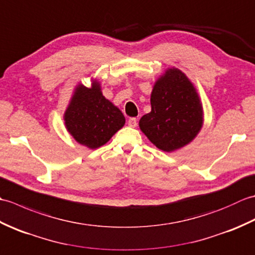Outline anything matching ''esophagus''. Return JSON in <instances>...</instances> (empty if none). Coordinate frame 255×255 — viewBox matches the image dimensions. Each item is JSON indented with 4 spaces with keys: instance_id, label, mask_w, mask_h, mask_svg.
<instances>
[{
    "instance_id": "1",
    "label": "esophagus",
    "mask_w": 255,
    "mask_h": 255,
    "mask_svg": "<svg viewBox=\"0 0 255 255\" xmlns=\"http://www.w3.org/2000/svg\"><path fill=\"white\" fill-rule=\"evenodd\" d=\"M128 126L134 128L137 126V119L136 118H129L128 119Z\"/></svg>"
}]
</instances>
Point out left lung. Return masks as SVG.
Returning a JSON list of instances; mask_svg holds the SVG:
<instances>
[{
  "mask_svg": "<svg viewBox=\"0 0 255 255\" xmlns=\"http://www.w3.org/2000/svg\"><path fill=\"white\" fill-rule=\"evenodd\" d=\"M151 112L139 127L156 148L172 152L188 144L204 123V112L196 89L181 70L167 69L156 80L151 93Z\"/></svg>",
  "mask_w": 255,
  "mask_h": 255,
  "instance_id": "obj_1",
  "label": "left lung"
}]
</instances>
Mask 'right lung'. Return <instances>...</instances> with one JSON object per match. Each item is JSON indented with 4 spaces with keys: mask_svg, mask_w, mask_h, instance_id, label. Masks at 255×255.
I'll return each instance as SVG.
<instances>
[{
    "mask_svg": "<svg viewBox=\"0 0 255 255\" xmlns=\"http://www.w3.org/2000/svg\"><path fill=\"white\" fill-rule=\"evenodd\" d=\"M63 119L75 141L90 149H97L110 141L126 122L121 110L103 96L96 80L91 88L83 84L75 88Z\"/></svg>",
    "mask_w": 255,
    "mask_h": 255,
    "instance_id": "right-lung-1",
    "label": "right lung"
}]
</instances>
